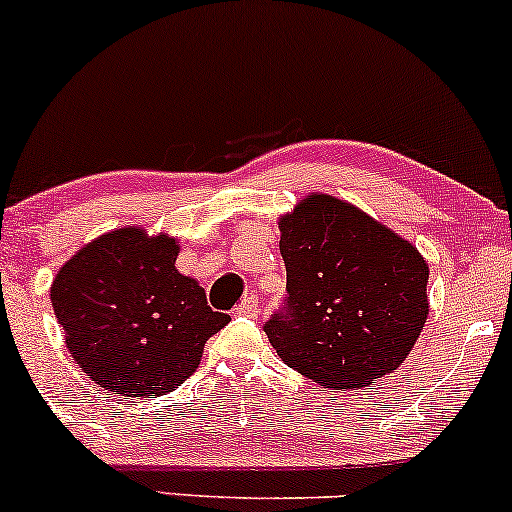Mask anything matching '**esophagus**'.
I'll list each match as a JSON object with an SVG mask.
<instances>
[{
  "label": "esophagus",
  "instance_id": "esophagus-1",
  "mask_svg": "<svg viewBox=\"0 0 512 512\" xmlns=\"http://www.w3.org/2000/svg\"><path fill=\"white\" fill-rule=\"evenodd\" d=\"M233 313L240 317H257V313H260V301H257L255 296L243 298V301L236 305V310H233Z\"/></svg>",
  "mask_w": 512,
  "mask_h": 512
}]
</instances>
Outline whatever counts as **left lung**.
<instances>
[{
	"instance_id": "8db88e82",
	"label": "left lung",
	"mask_w": 512,
	"mask_h": 512,
	"mask_svg": "<svg viewBox=\"0 0 512 512\" xmlns=\"http://www.w3.org/2000/svg\"><path fill=\"white\" fill-rule=\"evenodd\" d=\"M289 313L264 325L286 366L358 390L404 363L428 317V262L356 204L310 192L279 219Z\"/></svg>"
}]
</instances>
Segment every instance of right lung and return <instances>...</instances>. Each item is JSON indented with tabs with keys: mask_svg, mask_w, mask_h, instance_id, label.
Wrapping results in <instances>:
<instances>
[{
	"mask_svg": "<svg viewBox=\"0 0 512 512\" xmlns=\"http://www.w3.org/2000/svg\"><path fill=\"white\" fill-rule=\"evenodd\" d=\"M178 238L125 226L76 250L57 272L50 301L69 354L88 378L122 397H158L195 373L214 313L197 279L178 272Z\"/></svg>",
	"mask_w": 512,
	"mask_h": 512,
	"instance_id": "1",
	"label": "right lung"
}]
</instances>
